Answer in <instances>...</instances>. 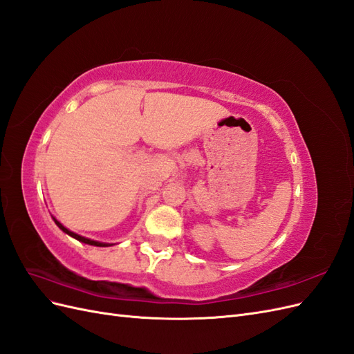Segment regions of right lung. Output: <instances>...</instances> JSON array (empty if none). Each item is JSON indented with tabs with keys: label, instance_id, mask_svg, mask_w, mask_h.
Returning <instances> with one entry per match:
<instances>
[{
	"label": "right lung",
	"instance_id": "obj_1",
	"mask_svg": "<svg viewBox=\"0 0 354 354\" xmlns=\"http://www.w3.org/2000/svg\"><path fill=\"white\" fill-rule=\"evenodd\" d=\"M53 220H55V223L57 224L59 226V229L60 230H63L65 233H68L69 236H72V238H75L77 241H80V242H84V243H88V245H94V246H111L109 243H103V242H97V241H91V239H87V238H84V236H80V234H77V233H73V232H71V230H68L65 226H63L62 223H59L55 217H53Z\"/></svg>",
	"mask_w": 354,
	"mask_h": 354
}]
</instances>
